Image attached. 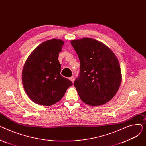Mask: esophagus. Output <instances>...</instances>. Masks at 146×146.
Wrapping results in <instances>:
<instances>
[{
	"label": "esophagus",
	"mask_w": 146,
	"mask_h": 146,
	"mask_svg": "<svg viewBox=\"0 0 146 146\" xmlns=\"http://www.w3.org/2000/svg\"><path fill=\"white\" fill-rule=\"evenodd\" d=\"M69 79H70L73 83L74 82V78L73 77V76H72V77L71 78H69Z\"/></svg>",
	"instance_id": "esophagus-1"
}]
</instances>
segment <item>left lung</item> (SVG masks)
Segmentation results:
<instances>
[{"label":"left lung","mask_w":146,"mask_h":146,"mask_svg":"<svg viewBox=\"0 0 146 146\" xmlns=\"http://www.w3.org/2000/svg\"><path fill=\"white\" fill-rule=\"evenodd\" d=\"M79 57V76L74 83L81 100L98 106L110 101L120 86L122 75L115 54L101 42L85 38L72 40Z\"/></svg>","instance_id":"left-lung-1"}]
</instances>
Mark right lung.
<instances>
[{
	"label": "right lung",
	"instance_id": "right-lung-1",
	"mask_svg": "<svg viewBox=\"0 0 146 146\" xmlns=\"http://www.w3.org/2000/svg\"><path fill=\"white\" fill-rule=\"evenodd\" d=\"M64 42L52 39L46 41L31 52L22 72L24 90L31 100L39 105L49 106L58 102L73 85L60 74L58 57Z\"/></svg>",
	"mask_w": 146,
	"mask_h": 146
}]
</instances>
